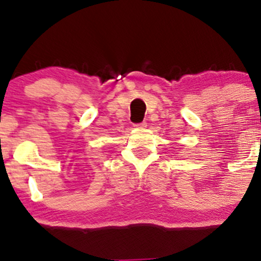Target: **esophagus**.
I'll list each match as a JSON object with an SVG mask.
<instances>
[{
	"instance_id": "obj_1",
	"label": "esophagus",
	"mask_w": 261,
	"mask_h": 261,
	"mask_svg": "<svg viewBox=\"0 0 261 261\" xmlns=\"http://www.w3.org/2000/svg\"><path fill=\"white\" fill-rule=\"evenodd\" d=\"M134 126L136 127V128H144V127H147V123H146V121H142V123L135 124Z\"/></svg>"
}]
</instances>
